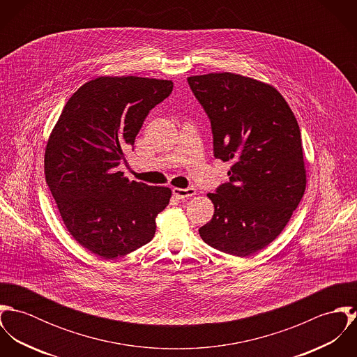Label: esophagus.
<instances>
[{
  "instance_id": "1",
  "label": "esophagus",
  "mask_w": 357,
  "mask_h": 357,
  "mask_svg": "<svg viewBox=\"0 0 357 357\" xmlns=\"http://www.w3.org/2000/svg\"><path fill=\"white\" fill-rule=\"evenodd\" d=\"M195 194H197V191L192 187H188V188H173V195L177 199H187V198L194 197Z\"/></svg>"
}]
</instances>
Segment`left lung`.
I'll use <instances>...</instances> for the list:
<instances>
[{"label": "left lung", "instance_id": "left-lung-1", "mask_svg": "<svg viewBox=\"0 0 357 357\" xmlns=\"http://www.w3.org/2000/svg\"><path fill=\"white\" fill-rule=\"evenodd\" d=\"M187 81L208 116L214 156L234 163L229 181L207 194L214 214L199 235L227 255H255L276 239L304 197L300 126L269 85L232 73Z\"/></svg>", "mask_w": 357, "mask_h": 357}]
</instances>
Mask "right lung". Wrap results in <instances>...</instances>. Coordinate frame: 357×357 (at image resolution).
Instances as JSON below:
<instances>
[{
	"label": "right lung",
	"mask_w": 357,
	"mask_h": 357,
	"mask_svg": "<svg viewBox=\"0 0 357 357\" xmlns=\"http://www.w3.org/2000/svg\"><path fill=\"white\" fill-rule=\"evenodd\" d=\"M173 82L100 77L64 105L45 151V177L73 238L102 258L129 255L155 235L172 191L129 181L118 172L125 150Z\"/></svg>",
	"instance_id": "right-lung-1"
}]
</instances>
